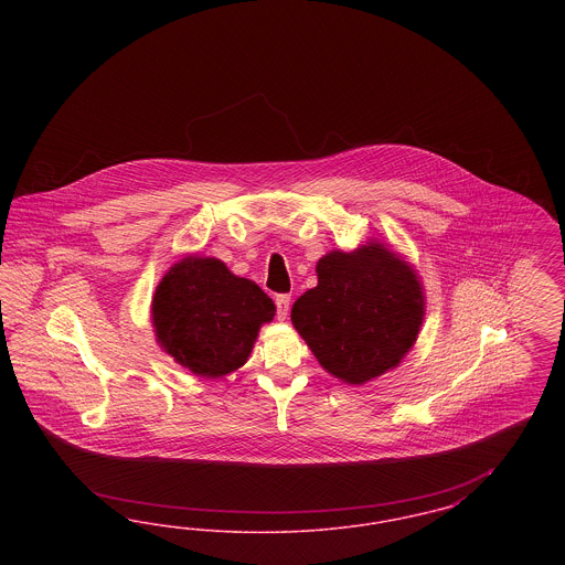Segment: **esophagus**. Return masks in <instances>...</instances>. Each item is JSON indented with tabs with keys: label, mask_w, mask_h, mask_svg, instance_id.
Listing matches in <instances>:
<instances>
[{
	"label": "esophagus",
	"mask_w": 565,
	"mask_h": 565,
	"mask_svg": "<svg viewBox=\"0 0 565 565\" xmlns=\"http://www.w3.org/2000/svg\"><path fill=\"white\" fill-rule=\"evenodd\" d=\"M275 305H277V320H286L290 313V295L277 296Z\"/></svg>",
	"instance_id": "34e87169"
}]
</instances>
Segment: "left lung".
<instances>
[{
  "label": "left lung",
  "instance_id": "left-lung-1",
  "mask_svg": "<svg viewBox=\"0 0 565 565\" xmlns=\"http://www.w3.org/2000/svg\"><path fill=\"white\" fill-rule=\"evenodd\" d=\"M318 286L292 305V323L330 375L362 385L396 369L424 322V288L415 269L371 242L332 249L318 263Z\"/></svg>",
  "mask_w": 565,
  "mask_h": 565
}]
</instances>
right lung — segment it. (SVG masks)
I'll use <instances>...</instances> for the list:
<instances>
[{
	"mask_svg": "<svg viewBox=\"0 0 565 565\" xmlns=\"http://www.w3.org/2000/svg\"><path fill=\"white\" fill-rule=\"evenodd\" d=\"M275 305L252 279L217 258L186 256L164 273L152 298L157 341L194 375H228L252 353Z\"/></svg>",
	"mask_w": 565,
	"mask_h": 565,
	"instance_id": "obj_1",
	"label": "right lung"
}]
</instances>
